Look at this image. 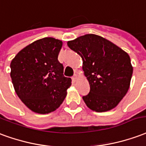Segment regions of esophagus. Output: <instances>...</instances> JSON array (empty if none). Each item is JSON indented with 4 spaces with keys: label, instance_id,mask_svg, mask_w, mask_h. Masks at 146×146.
Segmentation results:
<instances>
[{
    "label": "esophagus",
    "instance_id": "obj_1",
    "mask_svg": "<svg viewBox=\"0 0 146 146\" xmlns=\"http://www.w3.org/2000/svg\"><path fill=\"white\" fill-rule=\"evenodd\" d=\"M72 81H73L74 82H76L78 79V75L77 74H74V75L72 76Z\"/></svg>",
    "mask_w": 146,
    "mask_h": 146
}]
</instances>
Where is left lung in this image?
I'll return each mask as SVG.
<instances>
[{"label":"left lung","instance_id":"8db88e82","mask_svg":"<svg viewBox=\"0 0 146 146\" xmlns=\"http://www.w3.org/2000/svg\"><path fill=\"white\" fill-rule=\"evenodd\" d=\"M79 54L82 69L90 86L84 96L86 106L96 112H105L118 105L128 91L133 73L129 55L105 38L86 34L68 42Z\"/></svg>","mask_w":146,"mask_h":146}]
</instances>
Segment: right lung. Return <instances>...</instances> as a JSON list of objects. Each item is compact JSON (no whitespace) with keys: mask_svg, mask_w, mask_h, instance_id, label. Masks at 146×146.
<instances>
[{"mask_svg":"<svg viewBox=\"0 0 146 146\" xmlns=\"http://www.w3.org/2000/svg\"><path fill=\"white\" fill-rule=\"evenodd\" d=\"M62 41L52 37L38 39L20 50L11 62V78L15 92L29 109L38 113L57 110L72 85L64 76L58 60Z\"/></svg>","mask_w":146,"mask_h":146,"instance_id":"right-lung-1","label":"right lung"}]
</instances>
